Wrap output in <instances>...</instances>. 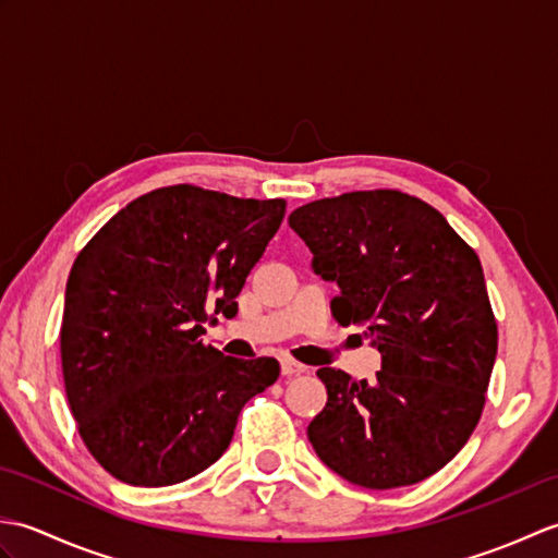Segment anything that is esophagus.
I'll return each mask as SVG.
<instances>
[{"label":"esophagus","instance_id":"1","mask_svg":"<svg viewBox=\"0 0 558 558\" xmlns=\"http://www.w3.org/2000/svg\"><path fill=\"white\" fill-rule=\"evenodd\" d=\"M280 372H282V376H298V374H304V372H306V366L300 364V362L290 360V357H282V360H280Z\"/></svg>","mask_w":558,"mask_h":558}]
</instances>
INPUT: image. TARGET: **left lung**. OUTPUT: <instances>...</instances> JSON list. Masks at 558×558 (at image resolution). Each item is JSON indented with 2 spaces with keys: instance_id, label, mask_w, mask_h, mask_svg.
I'll list each match as a JSON object with an SVG mask.
<instances>
[{
  "instance_id": "8db88e82",
  "label": "left lung",
  "mask_w": 558,
  "mask_h": 558,
  "mask_svg": "<svg viewBox=\"0 0 558 558\" xmlns=\"http://www.w3.org/2000/svg\"><path fill=\"white\" fill-rule=\"evenodd\" d=\"M336 280L340 326H364L381 352L372 384L324 366L326 408L310 441L366 489L417 484L453 460L482 417L499 348L480 256L446 218L398 189L318 198L290 216Z\"/></svg>"
}]
</instances>
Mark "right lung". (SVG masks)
<instances>
[{
    "label": "right lung",
    "instance_id": "1",
    "mask_svg": "<svg viewBox=\"0 0 558 558\" xmlns=\"http://www.w3.org/2000/svg\"><path fill=\"white\" fill-rule=\"evenodd\" d=\"M282 198L194 184L134 198L81 248L66 280L62 374L88 453L120 482L168 487L230 446L246 400L278 381L272 357L206 345L286 218Z\"/></svg>",
    "mask_w": 558,
    "mask_h": 558
}]
</instances>
